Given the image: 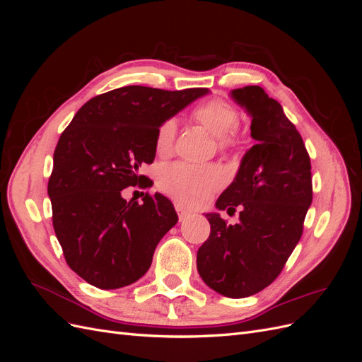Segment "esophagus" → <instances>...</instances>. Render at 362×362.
Instances as JSON below:
<instances>
[{
	"label": "esophagus",
	"mask_w": 362,
	"mask_h": 362,
	"mask_svg": "<svg viewBox=\"0 0 362 362\" xmlns=\"http://www.w3.org/2000/svg\"><path fill=\"white\" fill-rule=\"evenodd\" d=\"M175 210H177V213H178L180 221H185V218L190 217V211L185 210L181 204H175Z\"/></svg>",
	"instance_id": "obj_1"
}]
</instances>
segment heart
<instances>
[{
	"label": "heart",
	"instance_id": "b5f03b06",
	"mask_svg": "<svg viewBox=\"0 0 362 362\" xmlns=\"http://www.w3.org/2000/svg\"><path fill=\"white\" fill-rule=\"evenodd\" d=\"M196 122L204 125L217 137L218 146L223 149L237 148L243 136L240 131L238 110L222 98H213L198 105L192 112ZM177 136V124L166 119L157 127L154 148L157 154L166 156L173 148ZM225 182V172L216 164L196 166L189 163L164 164L157 172V187L170 198L185 206H199L206 202L211 193Z\"/></svg>",
	"mask_w": 362,
	"mask_h": 362
}]
</instances>
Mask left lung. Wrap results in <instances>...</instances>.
<instances>
[{"mask_svg":"<svg viewBox=\"0 0 362 362\" xmlns=\"http://www.w3.org/2000/svg\"><path fill=\"white\" fill-rule=\"evenodd\" d=\"M231 95L250 115L257 145L216 202L228 214L238 210L240 222L228 225L217 213L206 214L211 233L196 262L208 287L242 299L270 286L299 243L313 201V177L302 136L281 104L259 86Z\"/></svg>","mask_w":362,"mask_h":362,"instance_id":"8db88e82","label":"left lung"}]
</instances>
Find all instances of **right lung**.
Instances as JSON below:
<instances>
[{
  "instance_id": "obj_1",
  "label": "right lung",
  "mask_w": 362,
  "mask_h": 362,
  "mask_svg": "<svg viewBox=\"0 0 362 362\" xmlns=\"http://www.w3.org/2000/svg\"><path fill=\"white\" fill-rule=\"evenodd\" d=\"M208 89L125 86L87 101L63 131L48 181L52 226L68 266L90 286L115 290L145 275L163 235L178 222L160 193L122 198L156 158L157 127Z\"/></svg>"
}]
</instances>
